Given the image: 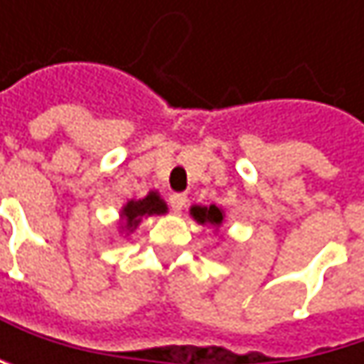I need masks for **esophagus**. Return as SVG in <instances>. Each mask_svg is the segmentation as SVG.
<instances>
[{"mask_svg":"<svg viewBox=\"0 0 364 364\" xmlns=\"http://www.w3.org/2000/svg\"><path fill=\"white\" fill-rule=\"evenodd\" d=\"M168 202H171V208H173L175 213H181L185 202H187V196H185V193H173V196L168 198Z\"/></svg>","mask_w":364,"mask_h":364,"instance_id":"1","label":"esophagus"}]
</instances>
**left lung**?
Instances as JSON below:
<instances>
[{
    "label": "left lung",
    "mask_w": 364,
    "mask_h": 364,
    "mask_svg": "<svg viewBox=\"0 0 364 364\" xmlns=\"http://www.w3.org/2000/svg\"><path fill=\"white\" fill-rule=\"evenodd\" d=\"M189 215L193 217L196 223L200 225H206V228H215V232L225 223V210L221 206H202V204H193L189 208Z\"/></svg>",
    "instance_id": "obj_1"
}]
</instances>
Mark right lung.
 <instances>
[{
  "mask_svg": "<svg viewBox=\"0 0 364 364\" xmlns=\"http://www.w3.org/2000/svg\"><path fill=\"white\" fill-rule=\"evenodd\" d=\"M168 206L166 202L160 198V193L154 189L149 191L145 198L139 200H128L122 208H119V219H117V232L122 236H130L143 219L154 217V215H166Z\"/></svg>",
  "mask_w": 364,
  "mask_h": 364,
  "instance_id": "right-lung-1",
  "label": "right lung"
}]
</instances>
